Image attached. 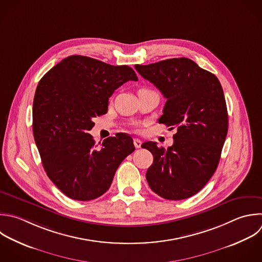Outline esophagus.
I'll return each instance as SVG.
<instances>
[{
	"label": "esophagus",
	"mask_w": 262,
	"mask_h": 262,
	"mask_svg": "<svg viewBox=\"0 0 262 262\" xmlns=\"http://www.w3.org/2000/svg\"><path fill=\"white\" fill-rule=\"evenodd\" d=\"M133 142H134V145H135V147H136V148H139V147L141 146V144H142L141 140H140V139H138V138H135Z\"/></svg>",
	"instance_id": "34e87169"
}]
</instances>
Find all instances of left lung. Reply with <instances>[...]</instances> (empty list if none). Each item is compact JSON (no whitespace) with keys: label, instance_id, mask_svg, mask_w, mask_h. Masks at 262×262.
I'll return each instance as SVG.
<instances>
[{"label":"left lung","instance_id":"1","mask_svg":"<svg viewBox=\"0 0 262 262\" xmlns=\"http://www.w3.org/2000/svg\"><path fill=\"white\" fill-rule=\"evenodd\" d=\"M135 69L167 99L159 123L177 129L167 149L151 141L142 144L154 156L148 185L166 200L187 199L206 185L220 160L228 128L220 82L185 57Z\"/></svg>","mask_w":262,"mask_h":262}]
</instances>
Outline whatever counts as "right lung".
<instances>
[{
  "label": "right lung",
  "instance_id": "right-lung-1",
  "mask_svg": "<svg viewBox=\"0 0 262 262\" xmlns=\"http://www.w3.org/2000/svg\"><path fill=\"white\" fill-rule=\"evenodd\" d=\"M128 81H138L128 66L72 55L39 82L33 104L35 141L48 177L73 200L102 195L135 149L127 134L108 137L99 146L88 133L92 120L107 113L114 91Z\"/></svg>",
  "mask_w": 262,
  "mask_h": 262
}]
</instances>
